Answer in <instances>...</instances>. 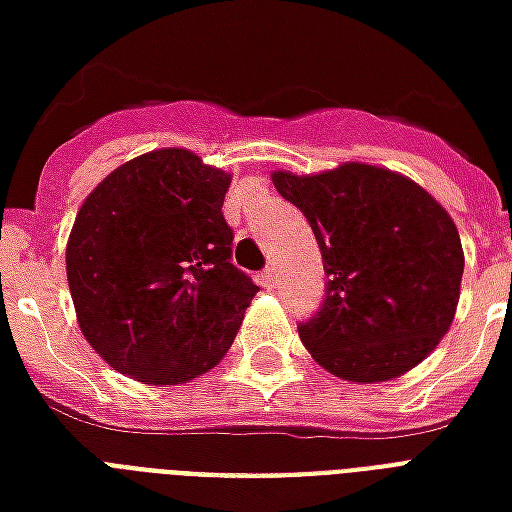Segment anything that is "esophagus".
<instances>
[{"label": "esophagus", "instance_id": "obj_1", "mask_svg": "<svg viewBox=\"0 0 512 512\" xmlns=\"http://www.w3.org/2000/svg\"><path fill=\"white\" fill-rule=\"evenodd\" d=\"M257 279H260V285H263V287H274V285H276V266L263 268V271H260V276H257Z\"/></svg>", "mask_w": 512, "mask_h": 512}]
</instances>
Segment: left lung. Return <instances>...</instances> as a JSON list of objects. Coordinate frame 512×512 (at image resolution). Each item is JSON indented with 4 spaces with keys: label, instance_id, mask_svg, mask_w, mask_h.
<instances>
[{
    "label": "left lung",
    "instance_id": "obj_1",
    "mask_svg": "<svg viewBox=\"0 0 512 512\" xmlns=\"http://www.w3.org/2000/svg\"><path fill=\"white\" fill-rule=\"evenodd\" d=\"M271 179L309 219L328 276L320 312L298 325L314 361L352 382L418 366L448 333L461 290L464 252L448 211L415 181L363 162Z\"/></svg>",
    "mask_w": 512,
    "mask_h": 512
}]
</instances>
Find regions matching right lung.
<instances>
[{"instance_id": "obj_1", "label": "right lung", "mask_w": 512, "mask_h": 512, "mask_svg": "<svg viewBox=\"0 0 512 512\" xmlns=\"http://www.w3.org/2000/svg\"><path fill=\"white\" fill-rule=\"evenodd\" d=\"M225 170L187 149L124 162L92 189L67 241L86 342L146 385H181L230 350L260 287L238 271Z\"/></svg>"}]
</instances>
